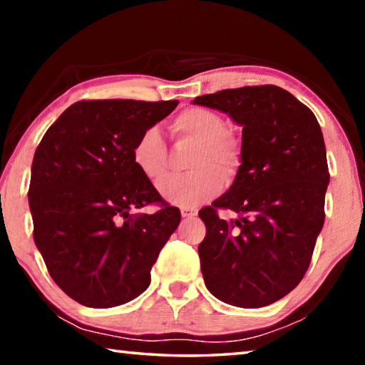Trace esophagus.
Masks as SVG:
<instances>
[{
  "instance_id": "obj_1",
  "label": "esophagus",
  "mask_w": 365,
  "mask_h": 365,
  "mask_svg": "<svg viewBox=\"0 0 365 365\" xmlns=\"http://www.w3.org/2000/svg\"><path fill=\"white\" fill-rule=\"evenodd\" d=\"M197 214V211L196 209H193V207H183L182 209V217H195V215Z\"/></svg>"
}]
</instances>
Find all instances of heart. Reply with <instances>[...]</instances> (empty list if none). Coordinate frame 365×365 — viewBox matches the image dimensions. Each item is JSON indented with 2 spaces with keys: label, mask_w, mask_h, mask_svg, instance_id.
Instances as JSON below:
<instances>
[{
  "label": "heart",
  "mask_w": 365,
  "mask_h": 365,
  "mask_svg": "<svg viewBox=\"0 0 365 365\" xmlns=\"http://www.w3.org/2000/svg\"><path fill=\"white\" fill-rule=\"evenodd\" d=\"M170 130L178 140L197 145L187 175H170L159 183L165 201L182 207H195L217 196L225 180H233L243 164V146L227 133L222 117L206 108H187L175 115ZM135 168L148 180L158 183L168 174V146L156 127L138 135L132 148Z\"/></svg>",
  "instance_id": "obj_1"
}]
</instances>
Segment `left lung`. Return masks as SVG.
I'll use <instances>...</instances> for the list:
<instances>
[{
    "label": "left lung",
    "mask_w": 365,
    "mask_h": 365,
    "mask_svg": "<svg viewBox=\"0 0 365 365\" xmlns=\"http://www.w3.org/2000/svg\"><path fill=\"white\" fill-rule=\"evenodd\" d=\"M243 125V164L225 195L197 215V246L209 292L227 304L262 307L287 296L311 264L325 220L330 180L316 115L275 85L228 88L195 98ZM220 208L239 217L224 221Z\"/></svg>",
    "instance_id": "left-lung-1"
}]
</instances>
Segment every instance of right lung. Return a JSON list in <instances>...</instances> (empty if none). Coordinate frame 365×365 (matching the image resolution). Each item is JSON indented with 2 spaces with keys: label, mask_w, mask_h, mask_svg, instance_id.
I'll return each mask as SVG.
<instances>
[{
  "label": "right lung",
  "mask_w": 365,
  "mask_h": 365,
  "mask_svg": "<svg viewBox=\"0 0 365 365\" xmlns=\"http://www.w3.org/2000/svg\"><path fill=\"white\" fill-rule=\"evenodd\" d=\"M178 101L82 100L36 148L29 187L34 240L56 285L88 307H114L150 287L159 251L180 224L135 168L138 135ZM158 204L153 215L135 208Z\"/></svg>",
  "instance_id": "add662e5"
}]
</instances>
